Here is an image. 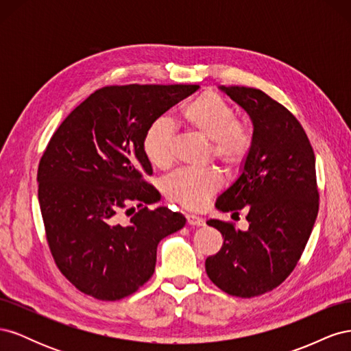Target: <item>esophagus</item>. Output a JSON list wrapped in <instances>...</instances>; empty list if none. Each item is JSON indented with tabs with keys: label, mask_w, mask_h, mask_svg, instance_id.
<instances>
[{
	"label": "esophagus",
	"mask_w": 351,
	"mask_h": 351,
	"mask_svg": "<svg viewBox=\"0 0 351 351\" xmlns=\"http://www.w3.org/2000/svg\"><path fill=\"white\" fill-rule=\"evenodd\" d=\"M186 219H187V224H189V226H193V227L205 226V219L197 217V215H193V214H187V215H186Z\"/></svg>",
	"instance_id": "obj_1"
}]
</instances>
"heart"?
<instances>
[{"label":"heart","instance_id":"heart-1","mask_svg":"<svg viewBox=\"0 0 351 351\" xmlns=\"http://www.w3.org/2000/svg\"><path fill=\"white\" fill-rule=\"evenodd\" d=\"M186 129L208 141V158L215 159L230 171L240 169L253 151L254 130L239 119L237 110L217 90H204L187 101L178 111ZM173 124L156 119L147 124L142 149L147 161L158 169L173 165ZM222 186L218 168L183 169L165 180L164 193L169 202L186 209H202Z\"/></svg>","mask_w":351,"mask_h":351}]
</instances>
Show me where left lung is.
<instances>
[{
  "label": "left lung",
  "instance_id": "8db88e82",
  "mask_svg": "<svg viewBox=\"0 0 351 351\" xmlns=\"http://www.w3.org/2000/svg\"><path fill=\"white\" fill-rule=\"evenodd\" d=\"M254 125L253 151L237 182L215 206L240 215L249 230L209 219L224 241L205 262L209 280L230 295L250 299L285 281L300 261L319 210L315 154L299 120L256 88L226 86Z\"/></svg>",
  "mask_w": 351,
  "mask_h": 351
}]
</instances>
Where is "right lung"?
I'll list each match as a JSON object with an SVG mask.
<instances>
[{
  "instance_id": "add662e5",
  "label": "right lung",
  "mask_w": 351,
  "mask_h": 351,
  "mask_svg": "<svg viewBox=\"0 0 351 351\" xmlns=\"http://www.w3.org/2000/svg\"><path fill=\"white\" fill-rule=\"evenodd\" d=\"M197 84H111L95 90L52 134L38 167L45 236L60 272L93 299L115 302L152 277L158 243L183 228L159 200L142 139L147 124ZM140 208L134 210V205ZM132 215L130 220L121 214Z\"/></svg>"
}]
</instances>
